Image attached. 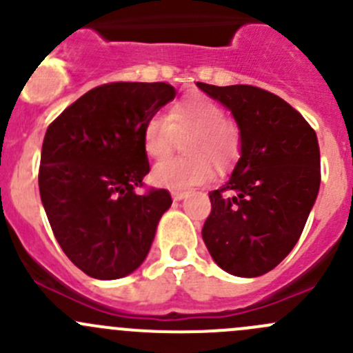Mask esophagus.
Returning <instances> with one entry per match:
<instances>
[{"label": "esophagus", "instance_id": "1", "mask_svg": "<svg viewBox=\"0 0 353 353\" xmlns=\"http://www.w3.org/2000/svg\"><path fill=\"white\" fill-rule=\"evenodd\" d=\"M188 196V191H172V198L174 201H181Z\"/></svg>", "mask_w": 353, "mask_h": 353}]
</instances>
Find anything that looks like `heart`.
I'll return each mask as SVG.
<instances>
[{
    "mask_svg": "<svg viewBox=\"0 0 353 353\" xmlns=\"http://www.w3.org/2000/svg\"><path fill=\"white\" fill-rule=\"evenodd\" d=\"M186 154L157 163L155 184L169 190H190L206 183L219 170H227L243 154V133L236 121L225 116L222 104L208 95L191 94L170 104L167 116L152 114L141 130V145L148 159H165L177 138Z\"/></svg>",
    "mask_w": 353,
    "mask_h": 353,
    "instance_id": "obj_1",
    "label": "heart"
}]
</instances>
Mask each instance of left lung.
<instances>
[{"label": "left lung", "mask_w": 353, "mask_h": 353, "mask_svg": "<svg viewBox=\"0 0 353 353\" xmlns=\"http://www.w3.org/2000/svg\"><path fill=\"white\" fill-rule=\"evenodd\" d=\"M198 87L232 110L243 133V154L229 183L208 193L212 212L203 241L230 275H265L297 244L318 196V137L272 92L252 85Z\"/></svg>", "instance_id": "left-lung-1"}]
</instances>
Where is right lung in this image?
Masks as SVG:
<instances>
[{"mask_svg":"<svg viewBox=\"0 0 353 353\" xmlns=\"http://www.w3.org/2000/svg\"><path fill=\"white\" fill-rule=\"evenodd\" d=\"M176 97L163 81L99 85L49 124L42 143L39 191L65 254L99 280L130 275L147 258L167 190L143 188L150 172L141 130Z\"/></svg>","mask_w":353,"mask_h":353,"instance_id":"1","label":"right lung"}]
</instances>
